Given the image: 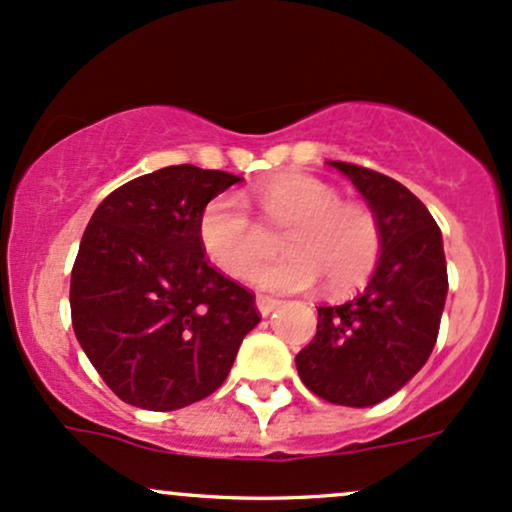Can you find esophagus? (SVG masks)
I'll list each match as a JSON object with an SVG mask.
<instances>
[{
	"mask_svg": "<svg viewBox=\"0 0 512 512\" xmlns=\"http://www.w3.org/2000/svg\"><path fill=\"white\" fill-rule=\"evenodd\" d=\"M255 305H257V310H260V315H269L274 308H279L281 301H279V298H272V296H257Z\"/></svg>",
	"mask_w": 512,
	"mask_h": 512,
	"instance_id": "obj_1",
	"label": "esophagus"
}]
</instances>
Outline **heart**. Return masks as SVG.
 Masks as SVG:
<instances>
[{
	"label": "heart",
	"mask_w": 512,
	"mask_h": 512,
	"mask_svg": "<svg viewBox=\"0 0 512 512\" xmlns=\"http://www.w3.org/2000/svg\"><path fill=\"white\" fill-rule=\"evenodd\" d=\"M262 216L272 226H289L281 260L255 264L264 255L262 226L236 195L214 197L199 221L204 250L226 274L274 293L313 289L325 276L332 291L361 284L380 257V226L363 202L342 199L330 182L308 173H284L257 190Z\"/></svg>",
	"instance_id": "1"
}]
</instances>
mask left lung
I'll list each match as a JSON object with an SVG mask.
<instances>
[{"mask_svg": "<svg viewBox=\"0 0 512 512\" xmlns=\"http://www.w3.org/2000/svg\"><path fill=\"white\" fill-rule=\"evenodd\" d=\"M366 199L380 226V257L368 286L342 305L317 308V332L296 368L310 392L344 407H373L424 368L448 296L443 236L402 182L330 161Z\"/></svg>", "mask_w": 512, "mask_h": 512, "instance_id": "8db88e82", "label": "left lung"}]
</instances>
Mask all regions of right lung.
Segmentation results:
<instances>
[{
    "label": "right lung",
    "mask_w": 512,
    "mask_h": 512,
    "mask_svg": "<svg viewBox=\"0 0 512 512\" xmlns=\"http://www.w3.org/2000/svg\"><path fill=\"white\" fill-rule=\"evenodd\" d=\"M240 180L168 166L93 211L72 269V325L122 402L173 411L209 397L260 322L255 296L211 267L199 238L207 204Z\"/></svg>",
    "instance_id": "1"
}]
</instances>
